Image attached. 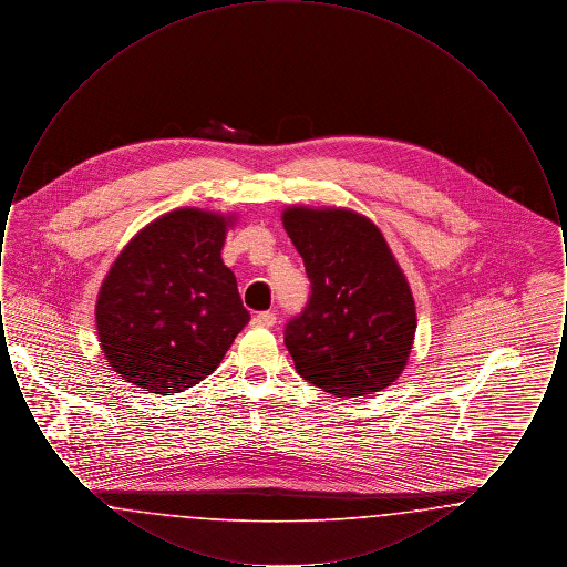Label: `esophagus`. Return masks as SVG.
Here are the masks:
<instances>
[{"instance_id": "34e87169", "label": "esophagus", "mask_w": 567, "mask_h": 567, "mask_svg": "<svg viewBox=\"0 0 567 567\" xmlns=\"http://www.w3.org/2000/svg\"><path fill=\"white\" fill-rule=\"evenodd\" d=\"M274 323H276V317L271 312H259V315L252 317L255 327H271Z\"/></svg>"}]
</instances>
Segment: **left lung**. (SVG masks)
Masks as SVG:
<instances>
[{"mask_svg": "<svg viewBox=\"0 0 567 567\" xmlns=\"http://www.w3.org/2000/svg\"><path fill=\"white\" fill-rule=\"evenodd\" d=\"M282 225L310 280L303 310L285 324L297 374L338 398L393 384L412 349L416 310L377 225L331 208H289Z\"/></svg>", "mask_w": 567, "mask_h": 567, "instance_id": "left-lung-1", "label": "left lung"}]
</instances>
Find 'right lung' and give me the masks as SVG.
<instances>
[{"label": "right lung", "mask_w": 567, "mask_h": 567, "mask_svg": "<svg viewBox=\"0 0 567 567\" xmlns=\"http://www.w3.org/2000/svg\"><path fill=\"white\" fill-rule=\"evenodd\" d=\"M229 218L181 208L123 248L100 289L102 351L123 380L181 393L210 377L250 321L220 259Z\"/></svg>", "instance_id": "right-lung-1"}]
</instances>
